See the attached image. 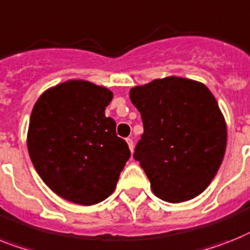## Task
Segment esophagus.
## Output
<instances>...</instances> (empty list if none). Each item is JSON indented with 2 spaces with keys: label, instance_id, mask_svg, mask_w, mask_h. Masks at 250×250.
<instances>
[{
  "label": "esophagus",
  "instance_id": "obj_1",
  "mask_svg": "<svg viewBox=\"0 0 250 250\" xmlns=\"http://www.w3.org/2000/svg\"><path fill=\"white\" fill-rule=\"evenodd\" d=\"M127 144H128V147H129V150H131V151H133V147H135V145H133V140L132 139H127Z\"/></svg>",
  "mask_w": 250,
  "mask_h": 250
}]
</instances>
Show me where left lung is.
<instances>
[{
	"mask_svg": "<svg viewBox=\"0 0 250 250\" xmlns=\"http://www.w3.org/2000/svg\"><path fill=\"white\" fill-rule=\"evenodd\" d=\"M129 99L144 123L133 158L154 194L168 203L202 194L224 160L227 143L226 122L208 87L166 77L131 88Z\"/></svg>",
	"mask_w": 250,
	"mask_h": 250,
	"instance_id": "left-lung-1",
	"label": "left lung"
}]
</instances>
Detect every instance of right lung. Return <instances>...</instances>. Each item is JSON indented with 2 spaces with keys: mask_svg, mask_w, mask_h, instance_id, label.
Returning a JSON list of instances; mask_svg holds the SVG:
<instances>
[{
  "mask_svg": "<svg viewBox=\"0 0 250 250\" xmlns=\"http://www.w3.org/2000/svg\"><path fill=\"white\" fill-rule=\"evenodd\" d=\"M113 92L82 79L44 91L30 114L26 145L40 177L55 194L93 206L113 194L131 151L105 117Z\"/></svg>",
  "mask_w": 250,
  "mask_h": 250,
  "instance_id": "obj_1",
  "label": "right lung"
}]
</instances>
